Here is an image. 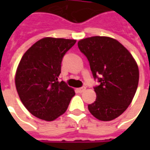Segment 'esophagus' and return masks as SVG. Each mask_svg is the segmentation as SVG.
Returning a JSON list of instances; mask_svg holds the SVG:
<instances>
[{
    "instance_id": "obj_1",
    "label": "esophagus",
    "mask_w": 150,
    "mask_h": 150,
    "mask_svg": "<svg viewBox=\"0 0 150 150\" xmlns=\"http://www.w3.org/2000/svg\"><path fill=\"white\" fill-rule=\"evenodd\" d=\"M85 90H86V88H85V87H82V88H78V89H77V91H78V92H79V93H82V92H83Z\"/></svg>"
}]
</instances>
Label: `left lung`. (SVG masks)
<instances>
[{
	"label": "left lung",
	"instance_id": "8db88e82",
	"mask_svg": "<svg viewBox=\"0 0 150 150\" xmlns=\"http://www.w3.org/2000/svg\"><path fill=\"white\" fill-rule=\"evenodd\" d=\"M78 46L88 58L94 78L100 83L94 88L96 100L88 105V110L100 120L116 119L135 96L139 81L137 63L121 43L110 37L83 38L79 41Z\"/></svg>",
	"mask_w": 150,
	"mask_h": 150
}]
</instances>
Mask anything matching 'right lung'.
<instances>
[{
	"label": "right lung",
	"instance_id": "obj_1",
	"mask_svg": "<svg viewBox=\"0 0 150 150\" xmlns=\"http://www.w3.org/2000/svg\"><path fill=\"white\" fill-rule=\"evenodd\" d=\"M75 39L46 37L25 53L18 66L15 85L20 100L39 119L53 121L65 112L75 91L59 81L61 62Z\"/></svg>",
	"mask_w": 150,
	"mask_h": 150
}]
</instances>
